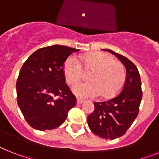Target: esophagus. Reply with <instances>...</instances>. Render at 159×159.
Wrapping results in <instances>:
<instances>
[{"mask_svg": "<svg viewBox=\"0 0 159 159\" xmlns=\"http://www.w3.org/2000/svg\"><path fill=\"white\" fill-rule=\"evenodd\" d=\"M83 102H84V100L80 99H77V104H81Z\"/></svg>", "mask_w": 159, "mask_h": 159, "instance_id": "esophagus-1", "label": "esophagus"}]
</instances>
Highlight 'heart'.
<instances>
[{"mask_svg": "<svg viewBox=\"0 0 159 159\" xmlns=\"http://www.w3.org/2000/svg\"><path fill=\"white\" fill-rule=\"evenodd\" d=\"M92 71L89 82L79 83L72 91L80 98H95L102 95L111 98L119 93L126 79L123 64L114 60L107 53L91 52L81 57V63L74 55L66 59L64 64V74L66 82L73 85L84 76V69Z\"/></svg>", "mask_w": 159, "mask_h": 159, "instance_id": "1", "label": "heart"}]
</instances>
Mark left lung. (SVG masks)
Listing matches in <instances>:
<instances>
[{"mask_svg": "<svg viewBox=\"0 0 159 159\" xmlns=\"http://www.w3.org/2000/svg\"><path fill=\"white\" fill-rule=\"evenodd\" d=\"M121 60L127 70L122 91L105 102H95V110L88 116V127L95 135L106 139L121 137L131 126L139 111L143 92L139 72L130 60L110 49H102Z\"/></svg>", "mask_w": 159, "mask_h": 159, "instance_id": "1", "label": "left lung"}]
</instances>
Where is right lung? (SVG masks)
Listing matches in <instances>:
<instances>
[{"label":"right lung","instance_id":"obj_1","mask_svg":"<svg viewBox=\"0 0 159 159\" xmlns=\"http://www.w3.org/2000/svg\"><path fill=\"white\" fill-rule=\"evenodd\" d=\"M77 51L67 46H48L36 50L24 63L16 80V99L32 128H57L76 105V98L65 84L64 64Z\"/></svg>","mask_w":159,"mask_h":159}]
</instances>
